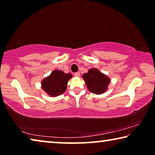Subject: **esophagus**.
<instances>
[{
  "mask_svg": "<svg viewBox=\"0 0 155 155\" xmlns=\"http://www.w3.org/2000/svg\"><path fill=\"white\" fill-rule=\"evenodd\" d=\"M74 76L76 77H80V73L79 72H76V73H74Z\"/></svg>",
  "mask_w": 155,
  "mask_h": 155,
  "instance_id": "34e87169",
  "label": "esophagus"
}]
</instances>
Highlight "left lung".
Segmentation results:
<instances>
[{
	"mask_svg": "<svg viewBox=\"0 0 155 155\" xmlns=\"http://www.w3.org/2000/svg\"><path fill=\"white\" fill-rule=\"evenodd\" d=\"M82 77L88 90L95 94L106 92L111 81L109 77L100 72L97 68H91L87 73L83 74Z\"/></svg>",
	"mask_w": 155,
	"mask_h": 155,
	"instance_id": "1",
	"label": "left lung"
}]
</instances>
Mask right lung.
<instances>
[{
  "label": "right lung",
  "instance_id": "obj_1",
  "mask_svg": "<svg viewBox=\"0 0 155 155\" xmlns=\"http://www.w3.org/2000/svg\"><path fill=\"white\" fill-rule=\"evenodd\" d=\"M72 77L70 73L65 74L62 70H54L41 82V87L51 97L64 94L67 88L68 81Z\"/></svg>",
  "mask_w": 155,
  "mask_h": 155
}]
</instances>
